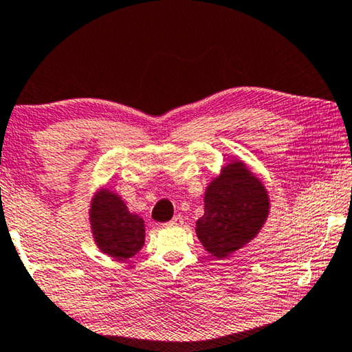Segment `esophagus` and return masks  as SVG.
<instances>
[{
	"mask_svg": "<svg viewBox=\"0 0 352 352\" xmlns=\"http://www.w3.org/2000/svg\"><path fill=\"white\" fill-rule=\"evenodd\" d=\"M183 225V217L182 215H175L174 219L169 221V226H182Z\"/></svg>",
	"mask_w": 352,
	"mask_h": 352,
	"instance_id": "1",
	"label": "esophagus"
}]
</instances>
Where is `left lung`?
Instances as JSON below:
<instances>
[{
	"mask_svg": "<svg viewBox=\"0 0 352 352\" xmlns=\"http://www.w3.org/2000/svg\"><path fill=\"white\" fill-rule=\"evenodd\" d=\"M270 206L263 182L234 157L206 188L204 215L196 221L197 239L210 255L226 258L258 234Z\"/></svg>",
	"mask_w": 352,
	"mask_h": 352,
	"instance_id": "left-lung-1",
	"label": "left lung"
}]
</instances>
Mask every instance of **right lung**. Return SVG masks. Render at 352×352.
Wrapping results in <instances>:
<instances>
[{
	"label": "right lung",
	"instance_id": "add662e5",
	"mask_svg": "<svg viewBox=\"0 0 352 352\" xmlns=\"http://www.w3.org/2000/svg\"><path fill=\"white\" fill-rule=\"evenodd\" d=\"M89 223L94 242L111 258H131L145 244V221L132 214L120 195L110 188H98L94 195Z\"/></svg>",
	"mask_w": 352,
	"mask_h": 352
}]
</instances>
